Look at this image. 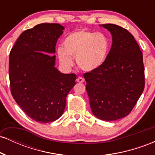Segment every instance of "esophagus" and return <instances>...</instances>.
<instances>
[{
  "label": "esophagus",
  "instance_id": "1",
  "mask_svg": "<svg viewBox=\"0 0 155 155\" xmlns=\"http://www.w3.org/2000/svg\"><path fill=\"white\" fill-rule=\"evenodd\" d=\"M76 81H77V82H79V83H83L84 81V79H83L82 77H78L77 79H76Z\"/></svg>",
  "mask_w": 155,
  "mask_h": 155
}]
</instances>
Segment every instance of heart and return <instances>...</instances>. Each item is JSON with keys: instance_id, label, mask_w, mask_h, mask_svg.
Segmentation results:
<instances>
[{"instance_id": "1", "label": "heart", "mask_w": 155, "mask_h": 155, "mask_svg": "<svg viewBox=\"0 0 155 155\" xmlns=\"http://www.w3.org/2000/svg\"><path fill=\"white\" fill-rule=\"evenodd\" d=\"M63 47L58 49V57L63 66L74 65L72 58L84 71H94L106 63L110 50L111 40L104 33L80 30L70 33L63 41Z\"/></svg>"}]
</instances>
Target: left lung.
<instances>
[{
    "label": "left lung",
    "mask_w": 155,
    "mask_h": 155,
    "mask_svg": "<svg viewBox=\"0 0 155 155\" xmlns=\"http://www.w3.org/2000/svg\"><path fill=\"white\" fill-rule=\"evenodd\" d=\"M110 31L112 45L106 63L85 73L86 90L93 114L105 121L127 116L145 85L143 54L133 35L114 24L101 25Z\"/></svg>",
    "instance_id": "left-lung-1"
}]
</instances>
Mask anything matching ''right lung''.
Segmentation results:
<instances>
[{
    "label": "right lung",
    "mask_w": 155,
    "mask_h": 155,
    "mask_svg": "<svg viewBox=\"0 0 155 155\" xmlns=\"http://www.w3.org/2000/svg\"><path fill=\"white\" fill-rule=\"evenodd\" d=\"M65 28L42 23L21 33L11 49V92L23 111L40 123L54 122L63 114L66 97L76 75L64 74L54 66L55 46Z\"/></svg>",
    "instance_id": "obj_1"
}]
</instances>
